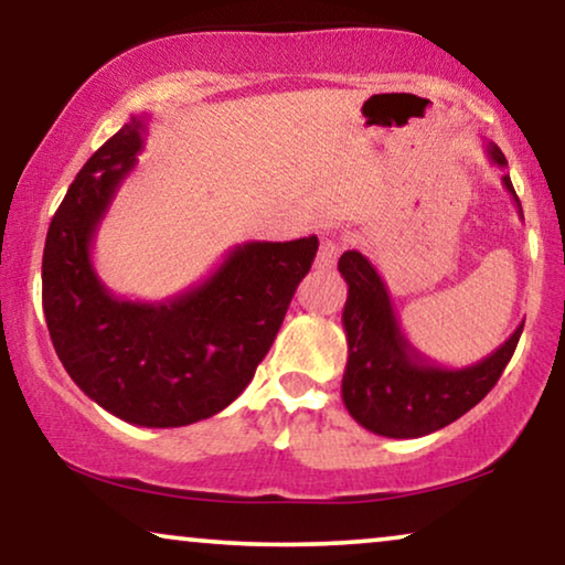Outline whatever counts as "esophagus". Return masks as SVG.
<instances>
[{"label": "esophagus", "mask_w": 565, "mask_h": 565, "mask_svg": "<svg viewBox=\"0 0 565 565\" xmlns=\"http://www.w3.org/2000/svg\"><path fill=\"white\" fill-rule=\"evenodd\" d=\"M342 249H344L342 238H334V236L323 238L319 252H316V267L331 269L337 265V259H339V254H342Z\"/></svg>", "instance_id": "esophagus-1"}]
</instances>
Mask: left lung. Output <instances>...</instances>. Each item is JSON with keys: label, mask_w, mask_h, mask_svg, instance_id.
I'll list each match as a JSON object with an SVG mask.
<instances>
[{"label": "left lung", "mask_w": 565, "mask_h": 565, "mask_svg": "<svg viewBox=\"0 0 565 565\" xmlns=\"http://www.w3.org/2000/svg\"><path fill=\"white\" fill-rule=\"evenodd\" d=\"M486 153L499 169L507 167L497 143H486ZM501 182L512 192L522 215L509 174L501 177ZM339 273L350 288L342 311L350 352L342 401L352 419L373 435L424 437L460 419L497 385L522 337L524 323L481 362L468 367L435 365L401 331L388 288L365 254L344 252L339 257Z\"/></svg>", "instance_id": "obj_1"}]
</instances>
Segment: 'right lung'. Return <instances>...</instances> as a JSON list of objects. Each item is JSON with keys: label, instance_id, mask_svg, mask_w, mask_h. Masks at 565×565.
I'll return each instance as SVG.
<instances>
[{"label": "right lung", "instance_id": "obj_1", "mask_svg": "<svg viewBox=\"0 0 565 565\" xmlns=\"http://www.w3.org/2000/svg\"><path fill=\"white\" fill-rule=\"evenodd\" d=\"M143 136L146 115H134L68 188L45 236L43 313L61 365L95 404L136 427H184L249 385L319 238L238 244L203 282L157 303L113 296L92 246Z\"/></svg>", "mask_w": 565, "mask_h": 565}]
</instances>
